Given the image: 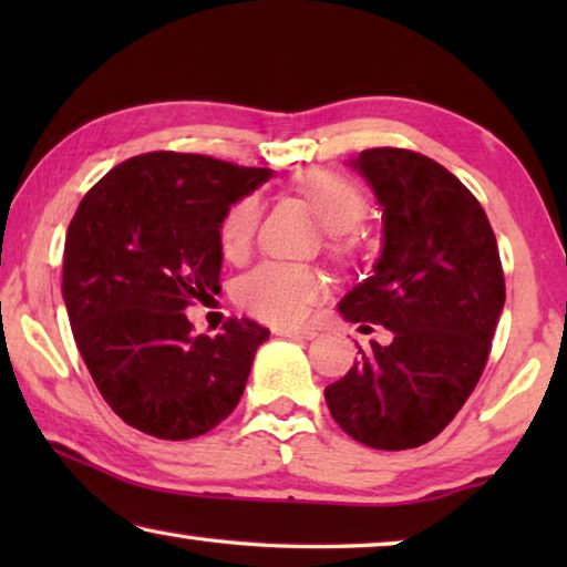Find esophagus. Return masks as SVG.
Instances as JSON below:
<instances>
[{"label": "esophagus", "mask_w": 567, "mask_h": 567, "mask_svg": "<svg viewBox=\"0 0 567 567\" xmlns=\"http://www.w3.org/2000/svg\"><path fill=\"white\" fill-rule=\"evenodd\" d=\"M275 334H280V338H295V340H312L318 332L307 328H275Z\"/></svg>", "instance_id": "obj_1"}]
</instances>
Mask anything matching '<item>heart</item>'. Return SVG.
<instances>
[{
    "instance_id": "obj_1",
    "label": "heart",
    "mask_w": 567,
    "mask_h": 567,
    "mask_svg": "<svg viewBox=\"0 0 567 567\" xmlns=\"http://www.w3.org/2000/svg\"><path fill=\"white\" fill-rule=\"evenodd\" d=\"M297 189L312 205L332 237L334 252L348 249V233L364 215L362 192L348 177L330 169H307L297 177ZM260 199L243 197L227 209L219 225V245L227 257H243L260 223ZM322 297V280L307 267L267 262L247 275L239 285V300L260 320L290 324L300 322L307 310Z\"/></svg>"
}]
</instances>
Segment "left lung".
<instances>
[{"label": "left lung", "mask_w": 567, "mask_h": 567, "mask_svg": "<svg viewBox=\"0 0 567 567\" xmlns=\"http://www.w3.org/2000/svg\"><path fill=\"white\" fill-rule=\"evenodd\" d=\"M382 213L372 275L342 297L348 322L392 332L324 388L338 425L375 450L425 445L475 390L505 305L493 227L470 189L435 159L364 150L348 159Z\"/></svg>", "instance_id": "obj_1"}]
</instances>
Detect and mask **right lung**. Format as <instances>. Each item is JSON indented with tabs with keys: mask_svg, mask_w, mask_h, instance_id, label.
Here are the masks:
<instances>
[{
	"mask_svg": "<svg viewBox=\"0 0 567 567\" xmlns=\"http://www.w3.org/2000/svg\"><path fill=\"white\" fill-rule=\"evenodd\" d=\"M272 177L205 155L150 152L110 169L66 229L62 297L94 385L159 440L205 435L237 408L270 330L229 320L192 332L182 312L219 292V225Z\"/></svg>",
	"mask_w": 567,
	"mask_h": 567,
	"instance_id": "1",
	"label": "right lung"
}]
</instances>
